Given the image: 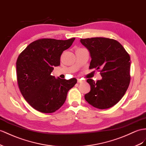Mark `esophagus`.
<instances>
[{
    "instance_id": "esophagus-1",
    "label": "esophagus",
    "mask_w": 146,
    "mask_h": 146,
    "mask_svg": "<svg viewBox=\"0 0 146 146\" xmlns=\"http://www.w3.org/2000/svg\"><path fill=\"white\" fill-rule=\"evenodd\" d=\"M77 81H78V83H82V82H83V81L81 80V79H80V78H78Z\"/></svg>"
}]
</instances>
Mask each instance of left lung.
Masks as SVG:
<instances>
[{
  "mask_svg": "<svg viewBox=\"0 0 146 146\" xmlns=\"http://www.w3.org/2000/svg\"><path fill=\"white\" fill-rule=\"evenodd\" d=\"M90 52L89 69L99 70L102 78L95 82L87 80L91 91L86 100L99 109L115 106L125 95L130 83V56L122 45L113 39L92 37L81 39Z\"/></svg>",
  "mask_w": 146,
  "mask_h": 146,
  "instance_id": "left-lung-1",
  "label": "left lung"
}]
</instances>
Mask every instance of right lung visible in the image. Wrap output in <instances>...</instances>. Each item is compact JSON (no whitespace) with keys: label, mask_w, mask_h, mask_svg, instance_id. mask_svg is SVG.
<instances>
[{"label":"right lung","mask_w":146,"mask_h":146,"mask_svg":"<svg viewBox=\"0 0 146 146\" xmlns=\"http://www.w3.org/2000/svg\"><path fill=\"white\" fill-rule=\"evenodd\" d=\"M75 38L67 40L39 39L29 44L17 60V82L25 99L33 109L50 113L65 103L68 91L77 83L76 78L56 79L51 75L60 65L62 52Z\"/></svg>","instance_id":"obj_1"}]
</instances>
